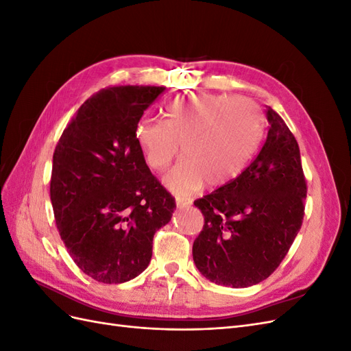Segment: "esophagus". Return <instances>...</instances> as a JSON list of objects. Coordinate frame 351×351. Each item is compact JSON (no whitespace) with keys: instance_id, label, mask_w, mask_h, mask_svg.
Listing matches in <instances>:
<instances>
[{"instance_id":"esophagus-1","label":"esophagus","mask_w":351,"mask_h":351,"mask_svg":"<svg viewBox=\"0 0 351 351\" xmlns=\"http://www.w3.org/2000/svg\"><path fill=\"white\" fill-rule=\"evenodd\" d=\"M176 204H177L178 208L190 206V205H192V199H190V197H180V196H177V197H176Z\"/></svg>"}]
</instances>
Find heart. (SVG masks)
Returning <instances> with one entry per match:
<instances>
[{
	"instance_id": "obj_1",
	"label": "heart",
	"mask_w": 351,
	"mask_h": 351,
	"mask_svg": "<svg viewBox=\"0 0 351 351\" xmlns=\"http://www.w3.org/2000/svg\"><path fill=\"white\" fill-rule=\"evenodd\" d=\"M164 119H142L134 139L147 165L156 171L182 159L165 177L178 195L202 187H221L236 180L261 142L263 121L259 108L246 98L193 92L177 97L164 107Z\"/></svg>"
}]
</instances>
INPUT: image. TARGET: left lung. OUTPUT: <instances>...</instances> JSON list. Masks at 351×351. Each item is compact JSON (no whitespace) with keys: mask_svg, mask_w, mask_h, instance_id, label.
<instances>
[{"mask_svg":"<svg viewBox=\"0 0 351 351\" xmlns=\"http://www.w3.org/2000/svg\"><path fill=\"white\" fill-rule=\"evenodd\" d=\"M267 119V141L253 162L195 200L205 224L193 243V261L218 285L241 289L267 280L302 227L307 187L299 145L271 107Z\"/></svg>","mask_w":351,"mask_h":351,"instance_id":"1","label":"left lung"}]
</instances>
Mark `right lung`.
<instances>
[{"mask_svg":"<svg viewBox=\"0 0 351 351\" xmlns=\"http://www.w3.org/2000/svg\"><path fill=\"white\" fill-rule=\"evenodd\" d=\"M164 86H112L84 101L52 156L51 204L61 240L90 278L142 274L176 200L146 165L134 129Z\"/></svg>","mask_w":351,"mask_h":351,"instance_id":"1","label":"right lung"}]
</instances>
